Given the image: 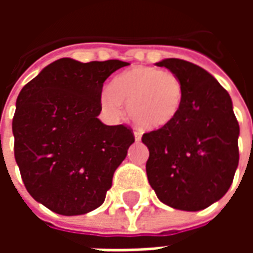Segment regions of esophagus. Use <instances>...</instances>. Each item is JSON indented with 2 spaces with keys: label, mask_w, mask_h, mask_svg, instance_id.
Instances as JSON below:
<instances>
[{
  "label": "esophagus",
  "mask_w": 253,
  "mask_h": 253,
  "mask_svg": "<svg viewBox=\"0 0 253 253\" xmlns=\"http://www.w3.org/2000/svg\"><path fill=\"white\" fill-rule=\"evenodd\" d=\"M134 137H135V141H141V138H142V132L134 131Z\"/></svg>",
  "instance_id": "obj_1"
}]
</instances>
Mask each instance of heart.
Listing matches in <instances>:
<instances>
[{
  "mask_svg": "<svg viewBox=\"0 0 253 253\" xmlns=\"http://www.w3.org/2000/svg\"><path fill=\"white\" fill-rule=\"evenodd\" d=\"M184 94V85L175 73L153 66H135L114 78L111 88L101 92L100 103L111 115L119 116L125 101L137 125L161 128L179 115Z\"/></svg>",
  "mask_w": 253,
  "mask_h": 253,
  "instance_id": "1",
  "label": "heart"
}]
</instances>
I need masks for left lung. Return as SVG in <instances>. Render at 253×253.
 Returning <instances> with one entry per match:
<instances>
[{
  "label": "left lung",
  "mask_w": 253,
  "mask_h": 253,
  "mask_svg": "<svg viewBox=\"0 0 253 253\" xmlns=\"http://www.w3.org/2000/svg\"><path fill=\"white\" fill-rule=\"evenodd\" d=\"M179 76L183 105L173 122L145 132L149 184L168 206L198 211L219 201L239 165V122L229 93L205 69L177 58L156 63Z\"/></svg>",
  "instance_id": "obj_1"
}]
</instances>
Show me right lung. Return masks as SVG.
<instances>
[{
	"mask_svg": "<svg viewBox=\"0 0 253 253\" xmlns=\"http://www.w3.org/2000/svg\"><path fill=\"white\" fill-rule=\"evenodd\" d=\"M127 65L61 58L19 93L14 159L30 195L51 211L81 215L103 205L134 134L100 122V96L105 80Z\"/></svg>",
	"mask_w": 253,
	"mask_h": 253,
	"instance_id": "obj_1",
	"label": "right lung"
}]
</instances>
